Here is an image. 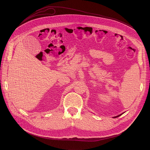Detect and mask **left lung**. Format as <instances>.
I'll list each match as a JSON object with an SVG mask.
<instances>
[{"label":"left lung","mask_w":150,"mask_h":150,"mask_svg":"<svg viewBox=\"0 0 150 150\" xmlns=\"http://www.w3.org/2000/svg\"><path fill=\"white\" fill-rule=\"evenodd\" d=\"M123 114V113H122ZM122 114H120V115H119L118 116H115V117H113V118H116V117H119V116H121Z\"/></svg>","instance_id":"obj_1"}]
</instances>
